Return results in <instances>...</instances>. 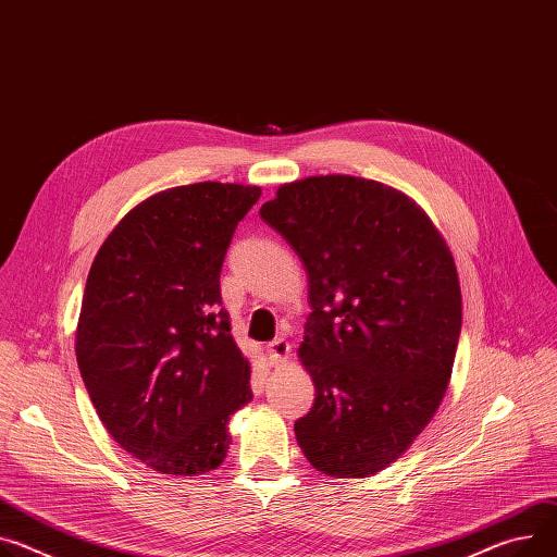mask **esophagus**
<instances>
[{
  "instance_id": "34e87169",
  "label": "esophagus",
  "mask_w": 557,
  "mask_h": 557,
  "mask_svg": "<svg viewBox=\"0 0 557 557\" xmlns=\"http://www.w3.org/2000/svg\"><path fill=\"white\" fill-rule=\"evenodd\" d=\"M268 355H270V363L272 366H281V363H285L289 359L292 348H289V344H287L285 338H274L272 344L268 346Z\"/></svg>"
}]
</instances>
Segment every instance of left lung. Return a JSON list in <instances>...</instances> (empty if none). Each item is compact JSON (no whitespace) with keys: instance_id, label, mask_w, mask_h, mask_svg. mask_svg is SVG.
<instances>
[{"instance_id":"8db88e82","label":"left lung","mask_w":557,"mask_h":557,"mask_svg":"<svg viewBox=\"0 0 557 557\" xmlns=\"http://www.w3.org/2000/svg\"><path fill=\"white\" fill-rule=\"evenodd\" d=\"M304 261L312 312L298 348L317 399L294 423L308 461L368 478L435 417L461 332L453 253L406 194L357 176H310L261 207Z\"/></svg>"}]
</instances>
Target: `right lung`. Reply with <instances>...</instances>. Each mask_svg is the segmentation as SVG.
Returning <instances> with one entry per match:
<instances>
[{"instance_id":"right-lung-1","label":"right lung","mask_w":557,"mask_h":557,"mask_svg":"<svg viewBox=\"0 0 557 557\" xmlns=\"http://www.w3.org/2000/svg\"><path fill=\"white\" fill-rule=\"evenodd\" d=\"M261 187L196 183L138 202L98 249L75 334L109 435L162 475H202L251 401L249 361L221 308V268Z\"/></svg>"}]
</instances>
